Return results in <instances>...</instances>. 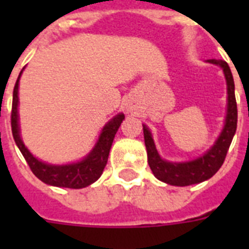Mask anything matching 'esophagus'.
Listing matches in <instances>:
<instances>
[{"label": "esophagus", "instance_id": "1", "mask_svg": "<svg viewBox=\"0 0 249 249\" xmlns=\"http://www.w3.org/2000/svg\"><path fill=\"white\" fill-rule=\"evenodd\" d=\"M126 109H128V111H133V109H134V106H133L132 103H129V105H126Z\"/></svg>", "mask_w": 249, "mask_h": 249}]
</instances>
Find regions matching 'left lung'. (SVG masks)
Segmentation results:
<instances>
[{
    "instance_id": "left-lung-1",
    "label": "left lung",
    "mask_w": 249,
    "mask_h": 249,
    "mask_svg": "<svg viewBox=\"0 0 249 249\" xmlns=\"http://www.w3.org/2000/svg\"><path fill=\"white\" fill-rule=\"evenodd\" d=\"M209 63L217 64L224 70L226 85H228V111L225 125L220 137L217 138L212 147L204 152V155L191 161L185 163H173L161 159L158 154L154 140L148 128L143 125L144 144L147 150L148 165L152 173L158 179L173 186H189L207 181L217 173L221 165L224 164L228 150L231 144L232 137L236 132V123H238V108L235 101V86L232 79L231 71L229 64L224 60L209 59Z\"/></svg>"
}]
</instances>
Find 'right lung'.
I'll return each mask as SVG.
<instances>
[{
    "instance_id": "right-lung-1",
    "label": "right lung",
    "mask_w": 249,
    "mask_h": 249,
    "mask_svg": "<svg viewBox=\"0 0 249 249\" xmlns=\"http://www.w3.org/2000/svg\"><path fill=\"white\" fill-rule=\"evenodd\" d=\"M23 72V71H21ZM21 72L14 86L13 93V108H11V132L15 143L24 156L25 161L38 179L45 182L46 185L56 186V187H67V189H83L91 185L98 178L101 177L105 169L107 160H108L109 150L112 146L113 138L117 129L124 120V113H119L105 125L102 133L98 138L94 148L85 156L81 161L66 165H53L36 159L35 156L25 147L20 138V129H19V116H18V88Z\"/></svg>"
}]
</instances>
